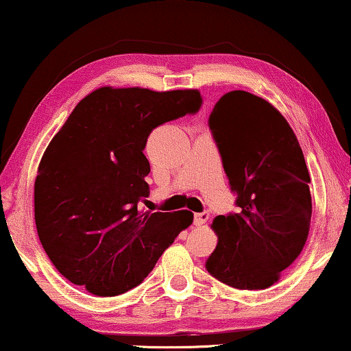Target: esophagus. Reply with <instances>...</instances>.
<instances>
[{"mask_svg":"<svg viewBox=\"0 0 351 351\" xmlns=\"http://www.w3.org/2000/svg\"><path fill=\"white\" fill-rule=\"evenodd\" d=\"M207 220H208V212H201V214L194 215V225H196V227H202Z\"/></svg>","mask_w":351,"mask_h":351,"instance_id":"obj_1","label":"esophagus"}]
</instances>
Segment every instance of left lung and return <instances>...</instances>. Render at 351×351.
Segmentation results:
<instances>
[{"mask_svg":"<svg viewBox=\"0 0 351 351\" xmlns=\"http://www.w3.org/2000/svg\"><path fill=\"white\" fill-rule=\"evenodd\" d=\"M238 214L219 215L206 267L239 290L280 280L303 251L311 227L308 167L293 130L272 104L245 90L225 94L208 118Z\"/></svg>","mask_w":351,"mask_h":351,"instance_id":"1","label":"left lung"}]
</instances>
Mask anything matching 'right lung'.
Instances as JSON below:
<instances>
[{
	"label": "right lung",
	"instance_id": "add662e5",
	"mask_svg": "<svg viewBox=\"0 0 351 351\" xmlns=\"http://www.w3.org/2000/svg\"><path fill=\"white\" fill-rule=\"evenodd\" d=\"M197 88H95L50 141L34 184L37 233L58 272L95 296L139 285L193 212H139L155 128L201 106Z\"/></svg>",
	"mask_w": 351,
	"mask_h": 351
}]
</instances>
